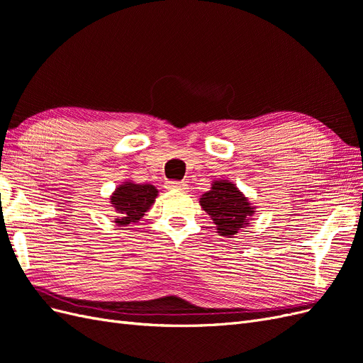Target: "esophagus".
<instances>
[{"label": "esophagus", "instance_id": "esophagus-1", "mask_svg": "<svg viewBox=\"0 0 363 363\" xmlns=\"http://www.w3.org/2000/svg\"><path fill=\"white\" fill-rule=\"evenodd\" d=\"M186 182H168L167 183V188L168 189H174V191H184V189H188L186 188Z\"/></svg>", "mask_w": 363, "mask_h": 363}]
</instances>
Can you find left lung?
Masks as SVG:
<instances>
[{
    "instance_id": "obj_1",
    "label": "left lung",
    "mask_w": 363,
    "mask_h": 363,
    "mask_svg": "<svg viewBox=\"0 0 363 363\" xmlns=\"http://www.w3.org/2000/svg\"><path fill=\"white\" fill-rule=\"evenodd\" d=\"M200 204L212 218L218 233L225 238H233L240 228L247 227L256 211L247 196L228 180H215L212 189L201 195Z\"/></svg>"
}]
</instances>
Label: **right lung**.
Here are the masks:
<instances>
[{"instance_id": "add662e5", "label": "right lung", "mask_w": 363, "mask_h": 363, "mask_svg": "<svg viewBox=\"0 0 363 363\" xmlns=\"http://www.w3.org/2000/svg\"><path fill=\"white\" fill-rule=\"evenodd\" d=\"M157 194L159 191L150 183L139 184L125 182L119 184L111 196V204L118 213L115 223L119 227H128L139 223L151 204L156 201Z\"/></svg>"}]
</instances>
